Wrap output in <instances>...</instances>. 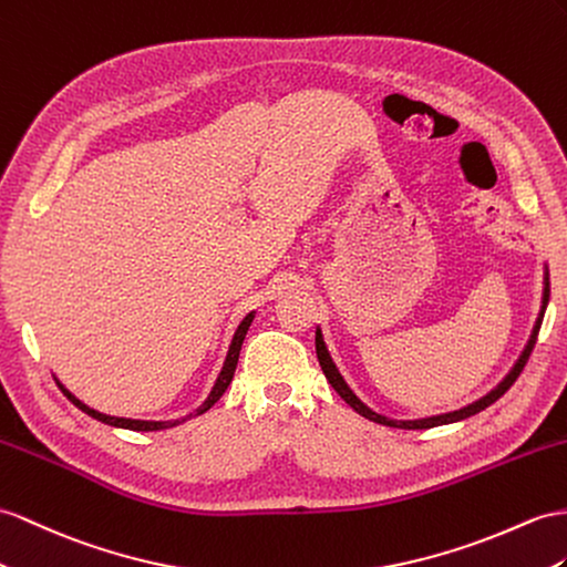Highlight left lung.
Returning a JSON list of instances; mask_svg holds the SVG:
<instances>
[{
  "instance_id": "1",
  "label": "left lung",
  "mask_w": 567,
  "mask_h": 567,
  "mask_svg": "<svg viewBox=\"0 0 567 567\" xmlns=\"http://www.w3.org/2000/svg\"><path fill=\"white\" fill-rule=\"evenodd\" d=\"M546 307H548V266L544 264L542 309H539V316H536L534 328H532V336H529V340H527V344H525V350L519 352V357H517V361L513 364V369L503 375V381H501L496 388H491L484 398H478V400H474L472 404H467V408H460V410H455V412H445V414H435V416H422V419H390V416H385V414L373 412V410L369 408V404L361 402V400L357 398L354 390H352L350 385H347L344 375L340 373L338 364H336V361H332V357H330V352H328V344H326V340H323L321 326H316V354H318V364H321L328 383H330L332 388H336V393H338L347 404H350V408H352L357 414L369 419V422L383 424V426H393V429H408V431H414V429H433V426H443V424H455V422H462V419L474 416V414H478L482 410H486L488 404H493L498 398H503L505 390L517 381V375L522 373V369H525L527 359H529V354H532V350H534V342H536V336H539V328H542V321H544Z\"/></svg>"
}]
</instances>
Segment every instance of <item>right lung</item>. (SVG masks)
I'll list each match as a JSON object with an SVG mask.
<instances>
[{"instance_id":"add662e5","label":"right lung","mask_w":567,"mask_h":567,"mask_svg":"<svg viewBox=\"0 0 567 567\" xmlns=\"http://www.w3.org/2000/svg\"><path fill=\"white\" fill-rule=\"evenodd\" d=\"M254 316H256V311H249V313H246V316L241 318V323L237 326L235 336H231V342H229V347H227L223 369H220V373H217V379H215V383H213V388H210V393L206 395V400L200 402V408H198L194 414H186V416H182V419H165V422H155V419H128V416H112V414H105V412H97V410L89 408V404H85V402H81L74 393H71V390H69L60 379H56V373H52V375H54L56 385L62 388V393H64L71 402H74L81 412H85L89 416L97 419V422H103V424L114 426V429H128V431H163V429H172V426H177V424L186 422V419L200 416L203 412H208V410L213 408V404L223 398L227 385L231 383V375H235L237 361H239V352H241V342H244V338H246V330H249V326H251V321H254Z\"/></svg>"}]
</instances>
